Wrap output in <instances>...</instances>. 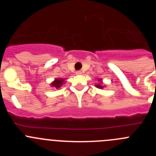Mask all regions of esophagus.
<instances>
[{"label": "esophagus", "instance_id": "obj_1", "mask_svg": "<svg viewBox=\"0 0 156 156\" xmlns=\"http://www.w3.org/2000/svg\"><path fill=\"white\" fill-rule=\"evenodd\" d=\"M76 75H81L82 74V71H80V70H78V71H76Z\"/></svg>", "mask_w": 156, "mask_h": 156}]
</instances>
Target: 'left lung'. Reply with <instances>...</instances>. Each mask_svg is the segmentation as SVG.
<instances>
[{
  "mask_svg": "<svg viewBox=\"0 0 156 156\" xmlns=\"http://www.w3.org/2000/svg\"><path fill=\"white\" fill-rule=\"evenodd\" d=\"M99 81H101V80H99ZM96 87H98V88H100V89H101V88H103V87L101 86V84H98Z\"/></svg>",
  "mask_w": 156,
  "mask_h": 156,
  "instance_id": "1",
  "label": "left lung"
}]
</instances>
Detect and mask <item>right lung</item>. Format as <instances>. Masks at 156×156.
<instances>
[{"instance_id": "add662e5", "label": "right lung", "mask_w": 156, "mask_h": 156, "mask_svg": "<svg viewBox=\"0 0 156 156\" xmlns=\"http://www.w3.org/2000/svg\"><path fill=\"white\" fill-rule=\"evenodd\" d=\"M63 82H64V80L63 79H55V80L51 83V86L55 87L56 89H58L62 85Z\"/></svg>"}]
</instances>
